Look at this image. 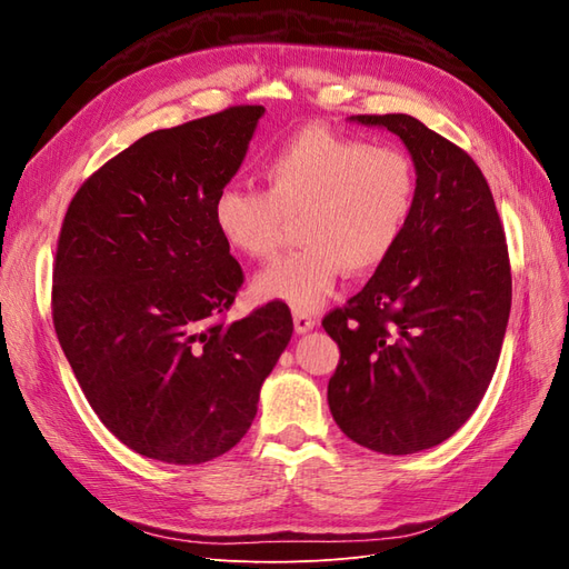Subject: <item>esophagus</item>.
I'll return each instance as SVG.
<instances>
[{
	"label": "esophagus",
	"instance_id": "34e87169",
	"mask_svg": "<svg viewBox=\"0 0 569 569\" xmlns=\"http://www.w3.org/2000/svg\"><path fill=\"white\" fill-rule=\"evenodd\" d=\"M316 316H311L308 311H295V330L299 332V335H303V332H308V330H313L316 327Z\"/></svg>",
	"mask_w": 569,
	"mask_h": 569
}]
</instances>
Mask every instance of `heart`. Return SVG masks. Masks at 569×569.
<instances>
[{"instance_id":"1","label":"heart","mask_w":569,"mask_h":569,"mask_svg":"<svg viewBox=\"0 0 569 569\" xmlns=\"http://www.w3.org/2000/svg\"><path fill=\"white\" fill-rule=\"evenodd\" d=\"M266 192L226 184L211 203L222 244L263 261L297 218L299 249L256 274L253 295L313 311L347 270L380 268L401 244L418 206V170L399 147L301 128L261 161Z\"/></svg>"}]
</instances>
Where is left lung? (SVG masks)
Here are the masks:
<instances>
[{"mask_svg": "<svg viewBox=\"0 0 569 569\" xmlns=\"http://www.w3.org/2000/svg\"><path fill=\"white\" fill-rule=\"evenodd\" d=\"M353 120L401 137L418 206L370 282L322 318L341 353L327 403L356 443L406 456L458 432L485 396L510 316V258L468 151L406 113Z\"/></svg>", "mask_w": 569, "mask_h": 569, "instance_id": "left-lung-1", "label": "left lung"}]
</instances>
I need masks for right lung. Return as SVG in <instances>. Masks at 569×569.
I'll return each instance as SVG.
<instances>
[{
    "label": "right lung",
    "mask_w": 569,
    "mask_h": 569,
    "mask_svg": "<svg viewBox=\"0 0 569 569\" xmlns=\"http://www.w3.org/2000/svg\"><path fill=\"white\" fill-rule=\"evenodd\" d=\"M263 111L239 104L149 132L68 203L54 330L99 420L140 456L199 465L230 451L295 330L274 301L232 325L220 318L244 272L211 203Z\"/></svg>",
    "instance_id": "right-lung-1"
}]
</instances>
